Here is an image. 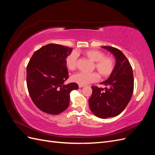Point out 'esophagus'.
I'll list each match as a JSON object with an SVG mask.
<instances>
[{"label":"esophagus","instance_id":"esophagus-1","mask_svg":"<svg viewBox=\"0 0 155 155\" xmlns=\"http://www.w3.org/2000/svg\"><path fill=\"white\" fill-rule=\"evenodd\" d=\"M85 87V85H79V88H83V87Z\"/></svg>","mask_w":155,"mask_h":155}]
</instances>
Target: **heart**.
<instances>
[{
	"label": "heart",
	"instance_id": "heart-1",
	"mask_svg": "<svg viewBox=\"0 0 155 155\" xmlns=\"http://www.w3.org/2000/svg\"><path fill=\"white\" fill-rule=\"evenodd\" d=\"M87 58L95 62L94 69L97 71L102 78L109 77L112 74L114 68V60L110 56H105L103 51L96 50H88L83 52ZM67 68L71 71L76 69L78 66V55L76 53L70 54L65 60ZM99 75L96 72L83 73L80 72L74 75L72 77V81L81 85L94 83L99 80Z\"/></svg>",
	"mask_w": 155,
	"mask_h": 155
}]
</instances>
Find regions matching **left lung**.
<instances>
[{
  "label": "left lung",
  "instance_id": "left-lung-1",
  "mask_svg": "<svg viewBox=\"0 0 155 155\" xmlns=\"http://www.w3.org/2000/svg\"><path fill=\"white\" fill-rule=\"evenodd\" d=\"M101 47L114 56L115 66L109 78L101 83L108 88L92 87L88 103L94 114L105 119L118 116L125 109L133 93L134 77L132 67L122 51L111 46Z\"/></svg>",
  "mask_w": 155,
  "mask_h": 155
}]
</instances>
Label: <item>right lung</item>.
Segmentation results:
<instances>
[{"label":"right lung","mask_w":155,"mask_h":155,"mask_svg":"<svg viewBox=\"0 0 155 155\" xmlns=\"http://www.w3.org/2000/svg\"><path fill=\"white\" fill-rule=\"evenodd\" d=\"M72 48L48 44L33 54L26 68L27 87L36 107L45 113L59 114L70 104V94L78 84L65 85L68 78L65 60Z\"/></svg>","instance_id":"1"}]
</instances>
